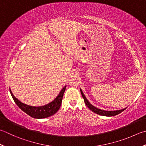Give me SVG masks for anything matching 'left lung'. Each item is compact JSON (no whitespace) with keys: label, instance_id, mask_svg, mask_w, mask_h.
<instances>
[{"label":"left lung","instance_id":"1","mask_svg":"<svg viewBox=\"0 0 146 146\" xmlns=\"http://www.w3.org/2000/svg\"><path fill=\"white\" fill-rule=\"evenodd\" d=\"M80 92H81L83 98H84V99L85 103V104H86L87 106L89 108L91 111H93V112H94L96 114H98V115H102V116H115V115H118V114L121 113L122 111H123L125 110V109H123V110H121L111 111H104V110L98 109V108H97L95 106H94L93 105L91 104L90 102L88 101V100L86 99V98H85V96H84V93H83L82 90L81 89H80Z\"/></svg>","mask_w":146,"mask_h":146}]
</instances>
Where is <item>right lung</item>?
<instances>
[{
    "label": "right lung",
    "instance_id": "obj_1",
    "mask_svg": "<svg viewBox=\"0 0 146 146\" xmlns=\"http://www.w3.org/2000/svg\"><path fill=\"white\" fill-rule=\"evenodd\" d=\"M66 86H65L62 88L61 90V92L59 94L58 97H57L52 102H51L50 103L47 105L39 107L31 106H28L23 103V102L19 101L18 99L16 98L14 96L10 88L9 90L14 101L15 102V103L17 105H18V106L20 109L23 111H24L25 113H27V115L32 117V118L39 119L45 118H47V117L52 116L54 115V114L59 110L62 103V98H63V94L66 90Z\"/></svg>",
    "mask_w": 146,
    "mask_h": 146
}]
</instances>
